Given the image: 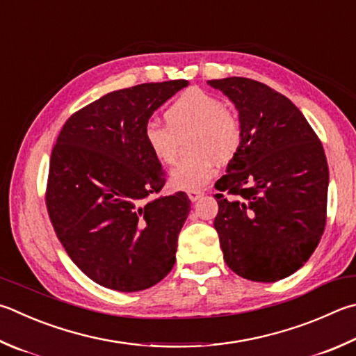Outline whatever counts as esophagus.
I'll return each mask as SVG.
<instances>
[{
  "label": "esophagus",
  "instance_id": "34e87169",
  "mask_svg": "<svg viewBox=\"0 0 356 356\" xmlns=\"http://www.w3.org/2000/svg\"><path fill=\"white\" fill-rule=\"evenodd\" d=\"M186 195H188V197H190V200L191 202H196V200L204 195L202 191H199V190H190L188 193H186Z\"/></svg>",
  "mask_w": 356,
  "mask_h": 356
}]
</instances>
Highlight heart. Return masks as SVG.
Returning <instances> with one entry per match:
<instances>
[{"label": "heart", "mask_w": 356, "mask_h": 356, "mask_svg": "<svg viewBox=\"0 0 356 356\" xmlns=\"http://www.w3.org/2000/svg\"><path fill=\"white\" fill-rule=\"evenodd\" d=\"M166 124L146 122L143 141L160 163L171 165L177 159L179 138L190 134V157L179 161L171 171V185L177 190H199L216 172V159L229 161L240 151L241 120L225 107L221 98L200 88L180 93L165 111Z\"/></svg>", "instance_id": "obj_1"}]
</instances>
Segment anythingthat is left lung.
Instances as JSON below:
<instances>
[{"label":"left lung","instance_id":"8db88e82","mask_svg":"<svg viewBox=\"0 0 356 356\" xmlns=\"http://www.w3.org/2000/svg\"><path fill=\"white\" fill-rule=\"evenodd\" d=\"M240 112L243 141L218 180L215 229L224 260L252 282L294 274L327 222L328 165L321 140L286 96L248 77L209 81Z\"/></svg>","mask_w":356,"mask_h":356}]
</instances>
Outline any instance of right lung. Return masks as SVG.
Masks as SVG:
<instances>
[{
    "mask_svg": "<svg viewBox=\"0 0 356 356\" xmlns=\"http://www.w3.org/2000/svg\"><path fill=\"white\" fill-rule=\"evenodd\" d=\"M188 81L116 90L74 112L51 152L47 210L68 257L88 279L134 293L159 283L176 263L190 213L184 191L147 199L166 182L143 141L154 111Z\"/></svg>",
    "mask_w": 356,
    "mask_h": 356,
    "instance_id": "1",
    "label": "right lung"
}]
</instances>
